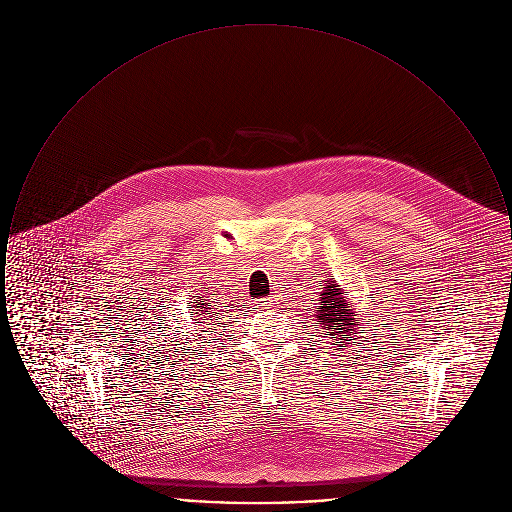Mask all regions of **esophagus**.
<instances>
[{"mask_svg":"<svg viewBox=\"0 0 512 512\" xmlns=\"http://www.w3.org/2000/svg\"><path fill=\"white\" fill-rule=\"evenodd\" d=\"M255 307H257V309H270V307H274V299H270V297L257 299V301H255Z\"/></svg>","mask_w":512,"mask_h":512,"instance_id":"esophagus-1","label":"esophagus"}]
</instances>
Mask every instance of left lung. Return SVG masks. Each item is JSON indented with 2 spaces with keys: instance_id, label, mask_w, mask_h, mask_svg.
Instances as JSON below:
<instances>
[{
  "instance_id": "8db88e82",
  "label": "left lung",
  "mask_w": 512,
  "mask_h": 512,
  "mask_svg": "<svg viewBox=\"0 0 512 512\" xmlns=\"http://www.w3.org/2000/svg\"><path fill=\"white\" fill-rule=\"evenodd\" d=\"M320 297H318V309L315 313V320L318 326L324 332V338H334V343L338 349H347L353 347L359 334H363L359 328L365 322L357 320V311L355 305L349 301V292L341 290L336 284L334 278H328L324 288H320ZM363 338V336H361Z\"/></svg>"
}]
</instances>
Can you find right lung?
<instances>
[{
  "instance_id": "add662e5",
  "label": "right lung",
  "mask_w": 512,
  "mask_h": 512,
  "mask_svg": "<svg viewBox=\"0 0 512 512\" xmlns=\"http://www.w3.org/2000/svg\"><path fill=\"white\" fill-rule=\"evenodd\" d=\"M190 311H195V320H199L201 324H213V322L220 324L219 313H215L213 307L207 303V299H201L199 295H195L194 305L190 307ZM201 332H205V330H201Z\"/></svg>"
}]
</instances>
